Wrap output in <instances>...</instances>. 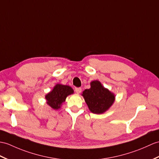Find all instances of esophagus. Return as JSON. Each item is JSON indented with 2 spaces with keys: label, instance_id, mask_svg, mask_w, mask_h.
<instances>
[{
  "label": "esophagus",
  "instance_id": "esophagus-1",
  "mask_svg": "<svg viewBox=\"0 0 159 159\" xmlns=\"http://www.w3.org/2000/svg\"><path fill=\"white\" fill-rule=\"evenodd\" d=\"M81 91H82V89H81L80 87H76L75 88V91L76 93H80Z\"/></svg>",
  "mask_w": 159,
  "mask_h": 159
}]
</instances>
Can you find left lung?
Segmentation results:
<instances>
[{"label":"left lung","mask_w":159,"mask_h":159,"mask_svg":"<svg viewBox=\"0 0 159 159\" xmlns=\"http://www.w3.org/2000/svg\"><path fill=\"white\" fill-rule=\"evenodd\" d=\"M83 96L90 111L94 114L104 113L114 101V94L98 80L92 81L91 88L83 92Z\"/></svg>","instance_id":"1"}]
</instances>
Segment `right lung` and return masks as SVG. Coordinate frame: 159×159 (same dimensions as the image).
<instances>
[{
	"mask_svg": "<svg viewBox=\"0 0 159 159\" xmlns=\"http://www.w3.org/2000/svg\"><path fill=\"white\" fill-rule=\"evenodd\" d=\"M73 93L74 91L70 87L57 84L45 96L47 103L52 108L57 110L60 108L62 103L65 102L66 97Z\"/></svg>",
	"mask_w": 159,
	"mask_h": 159,
	"instance_id": "obj_1",
	"label": "right lung"
}]
</instances>
